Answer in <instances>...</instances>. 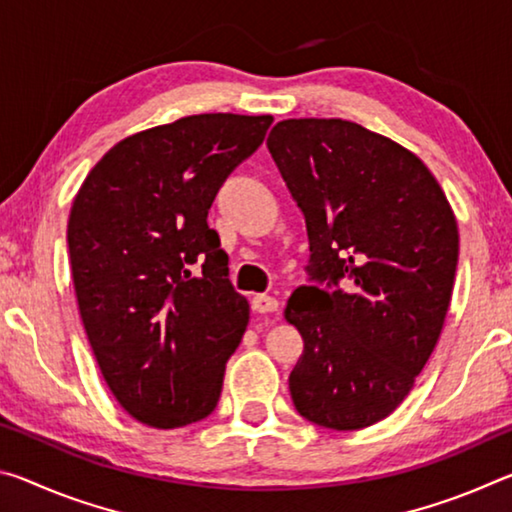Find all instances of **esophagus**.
I'll return each mask as SVG.
<instances>
[{
    "mask_svg": "<svg viewBox=\"0 0 512 512\" xmlns=\"http://www.w3.org/2000/svg\"><path fill=\"white\" fill-rule=\"evenodd\" d=\"M253 309L257 314H273V311H277V300L266 296V293H257V296H253Z\"/></svg>",
    "mask_w": 512,
    "mask_h": 512,
    "instance_id": "1",
    "label": "esophagus"
}]
</instances>
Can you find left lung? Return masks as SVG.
Wrapping results in <instances>:
<instances>
[{"instance_id": "obj_1", "label": "left lung", "mask_w": 512, "mask_h": 512, "mask_svg": "<svg viewBox=\"0 0 512 512\" xmlns=\"http://www.w3.org/2000/svg\"><path fill=\"white\" fill-rule=\"evenodd\" d=\"M268 151L305 214L309 280L287 320L305 352L289 375L302 418L354 431L391 415L443 329L458 228L418 155L345 119H287Z\"/></svg>"}]
</instances>
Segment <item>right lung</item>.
<instances>
[{
	"label": "right lung",
	"mask_w": 512,
	"mask_h": 512,
	"mask_svg": "<svg viewBox=\"0 0 512 512\" xmlns=\"http://www.w3.org/2000/svg\"><path fill=\"white\" fill-rule=\"evenodd\" d=\"M271 115H192L126 137L74 198L67 246L85 334L112 395L155 429L216 409L248 325L207 212Z\"/></svg>",
	"instance_id": "obj_1"
}]
</instances>
